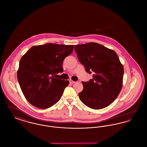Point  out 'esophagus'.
<instances>
[{
    "instance_id": "esophagus-1",
    "label": "esophagus",
    "mask_w": 147,
    "mask_h": 147,
    "mask_svg": "<svg viewBox=\"0 0 147 147\" xmlns=\"http://www.w3.org/2000/svg\"><path fill=\"white\" fill-rule=\"evenodd\" d=\"M69 82H70V83H71V84H73V83H76V82H74V81H73V80H72L71 79H70V80H69Z\"/></svg>"
}]
</instances>
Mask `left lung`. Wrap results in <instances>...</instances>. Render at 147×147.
<instances>
[{
    "mask_svg": "<svg viewBox=\"0 0 147 147\" xmlns=\"http://www.w3.org/2000/svg\"><path fill=\"white\" fill-rule=\"evenodd\" d=\"M79 62L92 78L82 82L84 88L79 97L84 105L101 109L110 105L121 90L123 67L116 53L94 42L74 46Z\"/></svg>",
    "mask_w": 147,
    "mask_h": 147,
    "instance_id": "1",
    "label": "left lung"
}]
</instances>
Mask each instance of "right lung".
I'll list each match as a JSON object with an SVG mask.
<instances>
[{"mask_svg":"<svg viewBox=\"0 0 147 147\" xmlns=\"http://www.w3.org/2000/svg\"><path fill=\"white\" fill-rule=\"evenodd\" d=\"M73 45L49 43L32 47L21 57L17 77L28 102L47 109L61 98L69 81L56 78L63 71V60L73 51Z\"/></svg>","mask_w":147,"mask_h":147,"instance_id":"right-lung-1","label":"right lung"}]
</instances>
